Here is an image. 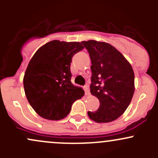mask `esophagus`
<instances>
[{"instance_id":"obj_1","label":"esophagus","mask_w":158,"mask_h":158,"mask_svg":"<svg viewBox=\"0 0 158 158\" xmlns=\"http://www.w3.org/2000/svg\"><path fill=\"white\" fill-rule=\"evenodd\" d=\"M84 90H85V95H89V93H90V92H89V85H85V86L83 87Z\"/></svg>"}]
</instances>
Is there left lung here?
Instances as JSON below:
<instances>
[{
  "mask_svg": "<svg viewBox=\"0 0 158 158\" xmlns=\"http://www.w3.org/2000/svg\"><path fill=\"white\" fill-rule=\"evenodd\" d=\"M92 61L90 92L100 102L88 111L90 119L107 123L118 118L128 107L135 92V73L130 63L113 46L96 40L82 41Z\"/></svg>",
  "mask_w": 158,
  "mask_h": 158,
  "instance_id": "1",
  "label": "left lung"
}]
</instances>
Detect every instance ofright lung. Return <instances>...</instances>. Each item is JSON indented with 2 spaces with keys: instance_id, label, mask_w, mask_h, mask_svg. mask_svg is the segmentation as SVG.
Wrapping results in <instances>:
<instances>
[{
  "instance_id": "1",
  "label": "right lung",
  "mask_w": 158,
  "mask_h": 158,
  "mask_svg": "<svg viewBox=\"0 0 158 158\" xmlns=\"http://www.w3.org/2000/svg\"><path fill=\"white\" fill-rule=\"evenodd\" d=\"M84 49L80 42L52 40L37 49L24 76L25 95L40 117L58 121L69 114L73 103L84 90L71 82L72 57Z\"/></svg>"
}]
</instances>
